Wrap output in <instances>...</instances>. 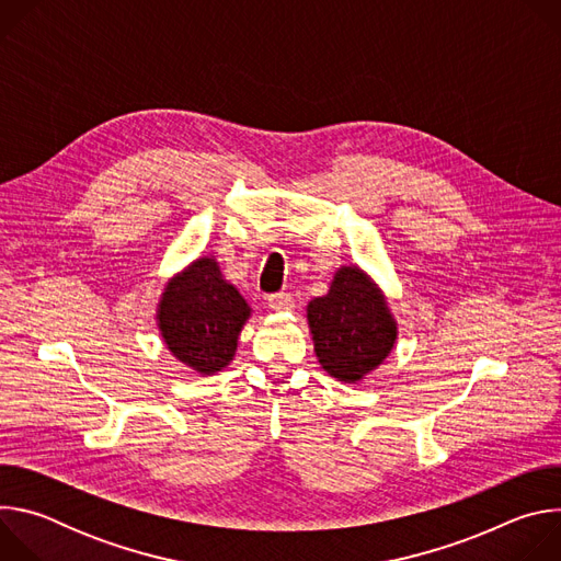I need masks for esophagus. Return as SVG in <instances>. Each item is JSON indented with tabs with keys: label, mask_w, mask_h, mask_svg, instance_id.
Masks as SVG:
<instances>
[{
	"label": "esophagus",
	"mask_w": 561,
	"mask_h": 561,
	"mask_svg": "<svg viewBox=\"0 0 561 561\" xmlns=\"http://www.w3.org/2000/svg\"><path fill=\"white\" fill-rule=\"evenodd\" d=\"M268 306L275 312H288V310H293V297L288 293H275L268 297Z\"/></svg>",
	"instance_id": "34e87169"
}]
</instances>
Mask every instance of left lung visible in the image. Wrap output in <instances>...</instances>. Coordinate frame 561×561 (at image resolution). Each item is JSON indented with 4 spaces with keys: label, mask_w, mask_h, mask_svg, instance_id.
I'll return each instance as SVG.
<instances>
[{
    "label": "left lung",
    "mask_w": 561,
    "mask_h": 561,
    "mask_svg": "<svg viewBox=\"0 0 561 561\" xmlns=\"http://www.w3.org/2000/svg\"><path fill=\"white\" fill-rule=\"evenodd\" d=\"M314 355L344 383L377 370L397 344V319L379 284L357 264L335 271L329 293L306 306Z\"/></svg>",
    "instance_id": "left-lung-1"
}]
</instances>
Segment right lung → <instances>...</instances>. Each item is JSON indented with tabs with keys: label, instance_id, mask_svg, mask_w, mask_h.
<instances>
[{
	"label": "right lung",
	"instance_id": "right-lung-1",
	"mask_svg": "<svg viewBox=\"0 0 561 561\" xmlns=\"http://www.w3.org/2000/svg\"><path fill=\"white\" fill-rule=\"evenodd\" d=\"M251 312L215 255H199L167 282L154 322L178 362L199 375H215L232 362Z\"/></svg>",
	"mask_w": 561,
	"mask_h": 561
}]
</instances>
